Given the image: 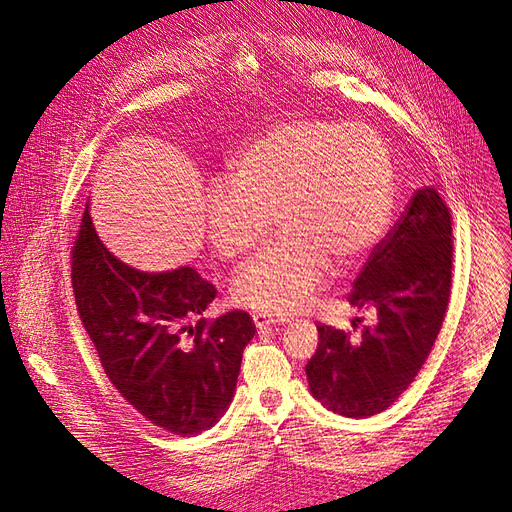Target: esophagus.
<instances>
[{"label": "esophagus", "mask_w": 512, "mask_h": 512, "mask_svg": "<svg viewBox=\"0 0 512 512\" xmlns=\"http://www.w3.org/2000/svg\"><path fill=\"white\" fill-rule=\"evenodd\" d=\"M253 321H255V327L259 329V332H263V329H270V327L287 323L285 319H272V317H266V315H253Z\"/></svg>", "instance_id": "34e87169"}]
</instances>
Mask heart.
I'll return each instance as SVG.
<instances>
[{"mask_svg":"<svg viewBox=\"0 0 512 512\" xmlns=\"http://www.w3.org/2000/svg\"><path fill=\"white\" fill-rule=\"evenodd\" d=\"M234 185L212 183L204 223L212 249L238 259L280 238L234 276V300L263 315L304 310L332 276L381 238L391 210L387 146L364 125L317 119L280 123L232 166Z\"/></svg>","mask_w":512,"mask_h":512,"instance_id":"1","label":"heart"}]
</instances>
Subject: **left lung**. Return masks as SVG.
Returning <instances> with one entry per match:
<instances>
[{"mask_svg": "<svg viewBox=\"0 0 512 512\" xmlns=\"http://www.w3.org/2000/svg\"><path fill=\"white\" fill-rule=\"evenodd\" d=\"M451 259L449 208L434 187H423L349 293L357 310L374 312V323L361 336L317 325L319 346L306 376L323 406L366 419L389 408L415 381L449 306Z\"/></svg>", "mask_w": 512, "mask_h": 512, "instance_id": "left-lung-1", "label": "left lung"}]
</instances>
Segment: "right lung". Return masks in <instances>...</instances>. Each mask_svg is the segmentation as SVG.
Instances as JSON below:
<instances>
[{
  "label": "right lung",
  "mask_w": 512,
  "mask_h": 512,
  "mask_svg": "<svg viewBox=\"0 0 512 512\" xmlns=\"http://www.w3.org/2000/svg\"><path fill=\"white\" fill-rule=\"evenodd\" d=\"M72 287L106 376L142 417L176 436L219 423L255 336L244 310L202 319L217 289L189 266H127L97 236L89 204L72 251ZM191 318L201 321L193 326Z\"/></svg>",
  "instance_id": "right-lung-1"
}]
</instances>
